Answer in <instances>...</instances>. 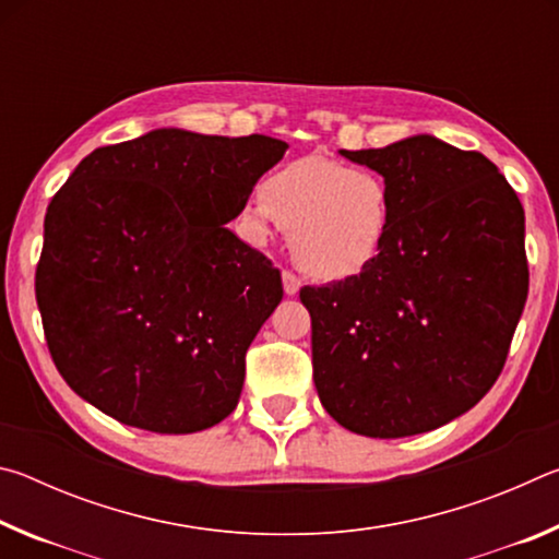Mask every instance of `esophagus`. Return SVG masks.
<instances>
[{"label":"esophagus","instance_id":"1","mask_svg":"<svg viewBox=\"0 0 559 559\" xmlns=\"http://www.w3.org/2000/svg\"><path fill=\"white\" fill-rule=\"evenodd\" d=\"M283 290H286V296H298V290H300V278L296 276V273L283 271Z\"/></svg>","mask_w":559,"mask_h":559}]
</instances>
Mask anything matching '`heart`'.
Returning <instances> with one entry per match:
<instances>
[{"label": "heart", "mask_w": 559, "mask_h": 559, "mask_svg": "<svg viewBox=\"0 0 559 559\" xmlns=\"http://www.w3.org/2000/svg\"><path fill=\"white\" fill-rule=\"evenodd\" d=\"M392 222L386 182L370 169L347 167L325 155L298 157L271 173L261 194L243 210L253 243L288 229L290 257L318 281H343L370 269Z\"/></svg>", "instance_id": "b5f03b06"}]
</instances>
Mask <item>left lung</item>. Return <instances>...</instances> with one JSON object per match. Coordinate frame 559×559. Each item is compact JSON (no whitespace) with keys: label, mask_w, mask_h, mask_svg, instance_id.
<instances>
[{"label":"left lung","mask_w":559,"mask_h":559,"mask_svg":"<svg viewBox=\"0 0 559 559\" xmlns=\"http://www.w3.org/2000/svg\"><path fill=\"white\" fill-rule=\"evenodd\" d=\"M340 155L382 175L392 222L370 269L300 290L318 396L362 437L439 429L506 365L527 298L523 204L488 157L433 135Z\"/></svg>","instance_id":"left-lung-1"}]
</instances>
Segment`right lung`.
<instances>
[{
	"mask_svg": "<svg viewBox=\"0 0 559 559\" xmlns=\"http://www.w3.org/2000/svg\"><path fill=\"white\" fill-rule=\"evenodd\" d=\"M288 145L157 128L81 159L46 210L36 269L66 384L120 424L194 433L241 396L281 273L229 224Z\"/></svg>",
	"mask_w": 559,
	"mask_h": 559,
	"instance_id": "1",
	"label": "right lung"
}]
</instances>
